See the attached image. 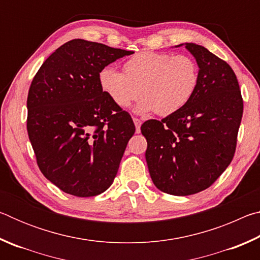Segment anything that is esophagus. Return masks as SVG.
I'll return each instance as SVG.
<instances>
[{
  "label": "esophagus",
  "instance_id": "34e87169",
  "mask_svg": "<svg viewBox=\"0 0 260 260\" xmlns=\"http://www.w3.org/2000/svg\"><path fill=\"white\" fill-rule=\"evenodd\" d=\"M133 121H134V125H135V128H136V133H140L141 132V124H142V121H141L139 118H133Z\"/></svg>",
  "mask_w": 260,
  "mask_h": 260
}]
</instances>
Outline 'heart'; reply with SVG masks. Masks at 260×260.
<instances>
[{
	"label": "heart",
	"instance_id": "obj_1",
	"mask_svg": "<svg viewBox=\"0 0 260 260\" xmlns=\"http://www.w3.org/2000/svg\"><path fill=\"white\" fill-rule=\"evenodd\" d=\"M101 89L118 108L126 109L143 95L138 113L169 116L190 102L200 83V69L188 55L142 51L124 64V73L105 67L99 73Z\"/></svg>",
	"mask_w": 260,
	"mask_h": 260
}]
</instances>
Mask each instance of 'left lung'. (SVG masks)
<instances>
[{
  "label": "left lung",
  "mask_w": 260,
  "mask_h": 260,
  "mask_svg": "<svg viewBox=\"0 0 260 260\" xmlns=\"http://www.w3.org/2000/svg\"><path fill=\"white\" fill-rule=\"evenodd\" d=\"M186 48L200 68L195 95L180 111L141 126L152 182L175 196L204 190L222 174L234 157L243 114L239 81L230 65L200 45L186 43Z\"/></svg>",
  "instance_id": "left-lung-1"
}]
</instances>
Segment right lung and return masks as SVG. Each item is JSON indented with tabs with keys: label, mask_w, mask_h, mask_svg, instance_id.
<instances>
[{
	"label": "right lung",
	"mask_w": 260,
	"mask_h": 260,
	"mask_svg": "<svg viewBox=\"0 0 260 260\" xmlns=\"http://www.w3.org/2000/svg\"><path fill=\"white\" fill-rule=\"evenodd\" d=\"M132 54L74 39L52 52L33 78L28 138L42 174L64 192L96 196L116 178L135 126L101 89L99 73Z\"/></svg>",
	"instance_id": "right-lung-1"
}]
</instances>
